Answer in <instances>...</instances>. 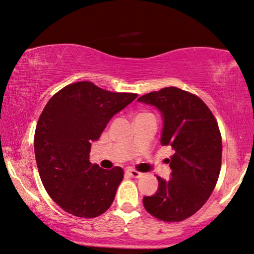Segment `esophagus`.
Instances as JSON below:
<instances>
[{"instance_id": "obj_1", "label": "esophagus", "mask_w": 254, "mask_h": 254, "mask_svg": "<svg viewBox=\"0 0 254 254\" xmlns=\"http://www.w3.org/2000/svg\"><path fill=\"white\" fill-rule=\"evenodd\" d=\"M126 173H127L129 177H131V178H140V177L143 176L142 172L136 171V170H134V169H128V170H126Z\"/></svg>"}]
</instances>
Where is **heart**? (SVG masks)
Instances as JSON below:
<instances>
[{"mask_svg": "<svg viewBox=\"0 0 254 254\" xmlns=\"http://www.w3.org/2000/svg\"><path fill=\"white\" fill-rule=\"evenodd\" d=\"M140 115H144V114H140Z\"/></svg>", "mask_w": 254, "mask_h": 254, "instance_id": "b5f03b06", "label": "heart"}]
</instances>
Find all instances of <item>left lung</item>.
Here are the masks:
<instances>
[{"instance_id": "1", "label": "left lung", "mask_w": 254, "mask_h": 254, "mask_svg": "<svg viewBox=\"0 0 254 254\" xmlns=\"http://www.w3.org/2000/svg\"><path fill=\"white\" fill-rule=\"evenodd\" d=\"M138 101L162 112L161 144L174 149L171 179L157 177L159 189L144 197V207L160 221H185L205 205L217 184L223 151L217 120L200 98L174 86L144 94Z\"/></svg>"}]
</instances>
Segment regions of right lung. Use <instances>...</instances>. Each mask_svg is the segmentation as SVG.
<instances>
[{"label": "right lung", "instance_id": "obj_1", "mask_svg": "<svg viewBox=\"0 0 254 254\" xmlns=\"http://www.w3.org/2000/svg\"><path fill=\"white\" fill-rule=\"evenodd\" d=\"M136 98L82 81L58 91L44 108L33 138L36 162L49 197L66 213L93 218L114 202L124 170L91 163V143Z\"/></svg>", "mask_w": 254, "mask_h": 254}]
</instances>
